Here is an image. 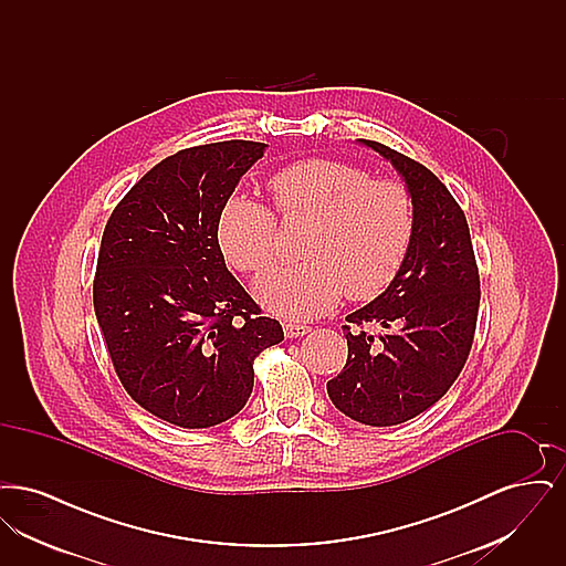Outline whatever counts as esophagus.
<instances>
[{
    "label": "esophagus",
    "mask_w": 566,
    "mask_h": 566,
    "mask_svg": "<svg viewBox=\"0 0 566 566\" xmlns=\"http://www.w3.org/2000/svg\"><path fill=\"white\" fill-rule=\"evenodd\" d=\"M310 331H312V326H307V324H284V335H286V337H291V339H295V337H303V335H307Z\"/></svg>",
    "instance_id": "34e87169"
}]
</instances>
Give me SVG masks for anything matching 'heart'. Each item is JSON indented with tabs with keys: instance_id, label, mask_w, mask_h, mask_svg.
<instances>
[{
	"instance_id": "heart-1",
	"label": "heart",
	"mask_w": 566,
	"mask_h": 566,
	"mask_svg": "<svg viewBox=\"0 0 566 566\" xmlns=\"http://www.w3.org/2000/svg\"><path fill=\"white\" fill-rule=\"evenodd\" d=\"M268 189L284 222H310L301 243L307 261L256 280V296L271 312L316 318L346 293L352 301L376 298L399 275L413 235V206L401 182L312 157L277 169ZM216 238L243 273H261L277 259V218L250 197L233 195L222 203Z\"/></svg>"
}]
</instances>
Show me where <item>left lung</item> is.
Listing matches in <instances>:
<instances>
[{
  "instance_id": "8db88e82",
  "label": "left lung",
  "mask_w": 566,
  "mask_h": 566,
  "mask_svg": "<svg viewBox=\"0 0 566 566\" xmlns=\"http://www.w3.org/2000/svg\"><path fill=\"white\" fill-rule=\"evenodd\" d=\"M360 142L403 176L413 235L392 284L346 318L348 360L326 392L352 420L395 427L437 403L460 376L475 337L480 271L467 218L446 185L422 163L374 139ZM367 323L389 333L376 338Z\"/></svg>"
}]
</instances>
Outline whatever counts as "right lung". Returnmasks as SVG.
Segmentation results:
<instances>
[{
  "label": "right lung",
  "mask_w": 566,
  "mask_h": 566,
  "mask_svg": "<svg viewBox=\"0 0 566 566\" xmlns=\"http://www.w3.org/2000/svg\"><path fill=\"white\" fill-rule=\"evenodd\" d=\"M265 144L229 139L157 163L104 229L93 305L114 371L135 403L182 429L242 409L254 358L284 339L227 270L222 203Z\"/></svg>",
  "instance_id": "right-lung-1"
}]
</instances>
